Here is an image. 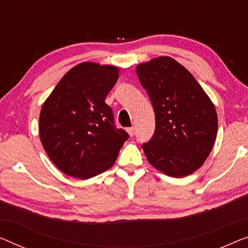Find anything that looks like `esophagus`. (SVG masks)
<instances>
[{"instance_id":"34e87169","label":"esophagus","mask_w":248,"mask_h":248,"mask_svg":"<svg viewBox=\"0 0 248 248\" xmlns=\"http://www.w3.org/2000/svg\"><path fill=\"white\" fill-rule=\"evenodd\" d=\"M127 132L129 134V136L132 137L135 135V128L134 127H130V128H127Z\"/></svg>"}]
</instances>
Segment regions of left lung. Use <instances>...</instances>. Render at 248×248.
Instances as JSON below:
<instances>
[{
	"label": "left lung",
	"mask_w": 248,
	"mask_h": 248,
	"mask_svg": "<svg viewBox=\"0 0 248 248\" xmlns=\"http://www.w3.org/2000/svg\"><path fill=\"white\" fill-rule=\"evenodd\" d=\"M136 72L156 117L153 138L142 145L147 160L176 178L195 172L216 140L218 118L213 101L194 76L167 55L139 63Z\"/></svg>",
	"instance_id": "1"
}]
</instances>
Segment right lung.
<instances>
[{
  "label": "right lung",
  "instance_id": "obj_1",
  "mask_svg": "<svg viewBox=\"0 0 248 248\" xmlns=\"http://www.w3.org/2000/svg\"><path fill=\"white\" fill-rule=\"evenodd\" d=\"M119 78L116 65L81 62L44 101L39 135L51 161L65 175L89 179L111 168L128 138L105 102Z\"/></svg>",
  "mask_w": 248,
  "mask_h": 248
}]
</instances>
